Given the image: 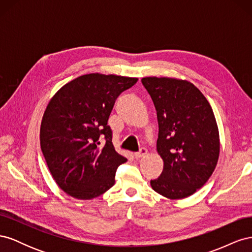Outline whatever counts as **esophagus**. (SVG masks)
<instances>
[{
  "label": "esophagus",
  "mask_w": 252,
  "mask_h": 252,
  "mask_svg": "<svg viewBox=\"0 0 252 252\" xmlns=\"http://www.w3.org/2000/svg\"><path fill=\"white\" fill-rule=\"evenodd\" d=\"M146 155H147V149L146 148H141V150L139 152H136V154H134V158L136 159H139V158L145 157Z\"/></svg>",
  "instance_id": "34e87169"
}]
</instances>
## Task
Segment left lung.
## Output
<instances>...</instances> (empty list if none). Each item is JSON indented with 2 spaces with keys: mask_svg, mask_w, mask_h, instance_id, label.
I'll use <instances>...</instances> for the list:
<instances>
[{
  "mask_svg": "<svg viewBox=\"0 0 252 252\" xmlns=\"http://www.w3.org/2000/svg\"><path fill=\"white\" fill-rule=\"evenodd\" d=\"M158 123L161 175L150 181L156 192L170 200L193 194L215 171L220 135L212 108L192 83L174 78H143Z\"/></svg>",
  "mask_w": 252,
  "mask_h": 252,
  "instance_id": "1",
  "label": "left lung"
}]
</instances>
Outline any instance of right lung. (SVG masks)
Segmentation results:
<instances>
[{
    "mask_svg": "<svg viewBox=\"0 0 252 252\" xmlns=\"http://www.w3.org/2000/svg\"><path fill=\"white\" fill-rule=\"evenodd\" d=\"M136 82L84 74L51 97L41 123V149L53 180L68 195L91 200L113 186L116 170L127 158L114 149L107 122L116 98Z\"/></svg>",
    "mask_w": 252,
    "mask_h": 252,
    "instance_id": "1",
    "label": "right lung"
}]
</instances>
